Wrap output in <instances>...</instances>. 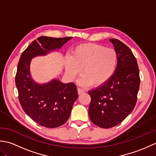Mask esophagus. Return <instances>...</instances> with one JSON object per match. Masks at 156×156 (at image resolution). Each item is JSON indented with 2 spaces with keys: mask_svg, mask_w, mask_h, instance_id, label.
<instances>
[{
  "mask_svg": "<svg viewBox=\"0 0 156 156\" xmlns=\"http://www.w3.org/2000/svg\"><path fill=\"white\" fill-rule=\"evenodd\" d=\"M84 92H85V91L83 90V89H81V88H78V94H83Z\"/></svg>",
  "mask_w": 156,
  "mask_h": 156,
  "instance_id": "esophagus-1",
  "label": "esophagus"
}]
</instances>
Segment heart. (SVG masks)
Returning a JSON list of instances; mask_svg holds the SVG:
<instances>
[{
  "label": "heart",
  "mask_w": 156,
  "mask_h": 156,
  "mask_svg": "<svg viewBox=\"0 0 156 156\" xmlns=\"http://www.w3.org/2000/svg\"><path fill=\"white\" fill-rule=\"evenodd\" d=\"M117 60V54L113 49L96 44H83L74 48L71 57L66 58V72L74 80L82 68L84 74L79 79V84L84 87L92 84L101 86L113 75Z\"/></svg>",
  "instance_id": "b5f03b06"
}]
</instances>
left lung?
Returning a JSON list of instances; mask_svg holds the SVG:
<instances>
[{"label": "left lung", "instance_id": "obj_1", "mask_svg": "<svg viewBox=\"0 0 156 156\" xmlns=\"http://www.w3.org/2000/svg\"><path fill=\"white\" fill-rule=\"evenodd\" d=\"M117 54V66L108 82L88 92L91 101L88 115L99 127L119 125L133 111L137 102L140 78L137 59L127 45L110 39Z\"/></svg>", "mask_w": 156, "mask_h": 156}]
</instances>
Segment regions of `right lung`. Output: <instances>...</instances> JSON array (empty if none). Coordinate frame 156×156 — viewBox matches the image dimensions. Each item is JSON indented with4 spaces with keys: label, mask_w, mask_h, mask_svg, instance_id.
<instances>
[{
    "label": "right lung",
    "mask_w": 156,
    "mask_h": 156,
    "mask_svg": "<svg viewBox=\"0 0 156 156\" xmlns=\"http://www.w3.org/2000/svg\"><path fill=\"white\" fill-rule=\"evenodd\" d=\"M72 37H49L42 36L34 40L22 53L17 66L15 84L23 111L33 121L43 127L55 128L64 125L78 97L76 86L64 84L56 79L39 84L31 77V59L59 49Z\"/></svg>",
    "instance_id": "obj_1"
}]
</instances>
